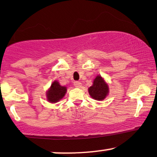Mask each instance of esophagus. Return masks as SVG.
<instances>
[{"mask_svg":"<svg viewBox=\"0 0 157 157\" xmlns=\"http://www.w3.org/2000/svg\"><path fill=\"white\" fill-rule=\"evenodd\" d=\"M74 85H75V87L77 88H81V86H82V83H81L80 82H79V81H75V82H74Z\"/></svg>","mask_w":157,"mask_h":157,"instance_id":"1","label":"esophagus"}]
</instances>
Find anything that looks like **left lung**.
I'll return each mask as SVG.
<instances>
[{"label": "left lung", "mask_w": 157, "mask_h": 157, "mask_svg": "<svg viewBox=\"0 0 157 157\" xmlns=\"http://www.w3.org/2000/svg\"><path fill=\"white\" fill-rule=\"evenodd\" d=\"M88 91L91 98L102 101L109 95V87L105 80L100 75H97L94 79L92 86H90Z\"/></svg>", "instance_id": "8db88e82"}]
</instances>
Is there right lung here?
Masks as SVG:
<instances>
[{
    "mask_svg": "<svg viewBox=\"0 0 157 157\" xmlns=\"http://www.w3.org/2000/svg\"><path fill=\"white\" fill-rule=\"evenodd\" d=\"M66 91L67 88L66 86H61L59 82L55 80L46 91V99L51 103H55L63 98Z\"/></svg>",
    "mask_w": 157,
    "mask_h": 157,
    "instance_id": "1",
    "label": "right lung"
}]
</instances>
